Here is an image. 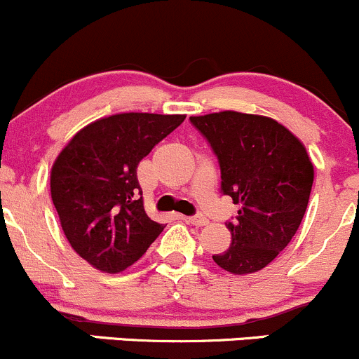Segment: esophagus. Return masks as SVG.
<instances>
[{
  "mask_svg": "<svg viewBox=\"0 0 359 359\" xmlns=\"http://www.w3.org/2000/svg\"><path fill=\"white\" fill-rule=\"evenodd\" d=\"M181 219H183V221H187L188 224L196 226V227H203V226L209 224V221H207L205 217H202V215H195V217H183V215H181Z\"/></svg>",
  "mask_w": 359,
  "mask_h": 359,
  "instance_id": "34e87169",
  "label": "esophagus"
}]
</instances>
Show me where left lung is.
Returning a JSON list of instances; mask_svg holds the SVG:
<instances>
[{
  "label": "left lung",
  "instance_id": "1",
  "mask_svg": "<svg viewBox=\"0 0 359 359\" xmlns=\"http://www.w3.org/2000/svg\"><path fill=\"white\" fill-rule=\"evenodd\" d=\"M221 164L222 191L240 205L227 222L231 245L212 255L234 276L267 267L292 240L315 171L303 142L276 119L238 111L190 116Z\"/></svg>",
  "mask_w": 359,
  "mask_h": 359
}]
</instances>
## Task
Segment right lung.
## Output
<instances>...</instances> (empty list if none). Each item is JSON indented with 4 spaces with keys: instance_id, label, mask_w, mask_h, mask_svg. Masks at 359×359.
Here are the masks:
<instances>
[{
    "instance_id": "right-lung-1",
    "label": "right lung",
    "mask_w": 359,
    "mask_h": 359,
    "mask_svg": "<svg viewBox=\"0 0 359 359\" xmlns=\"http://www.w3.org/2000/svg\"><path fill=\"white\" fill-rule=\"evenodd\" d=\"M184 114L119 113L88 123L51 168V198L72 248L104 273L138 260L164 226L144 209L137 168Z\"/></svg>"
}]
</instances>
